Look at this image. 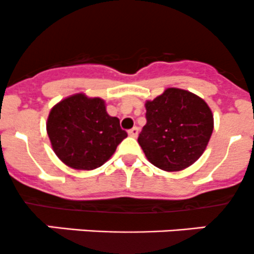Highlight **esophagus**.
<instances>
[{"instance_id":"1","label":"esophagus","mask_w":254,"mask_h":254,"mask_svg":"<svg viewBox=\"0 0 254 254\" xmlns=\"http://www.w3.org/2000/svg\"><path fill=\"white\" fill-rule=\"evenodd\" d=\"M128 134H129L130 137H133V138H137V135H138V128H137V127H133L132 129L128 130Z\"/></svg>"}]
</instances>
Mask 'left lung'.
<instances>
[{
	"label": "left lung",
	"mask_w": 254,
	"mask_h": 254,
	"mask_svg": "<svg viewBox=\"0 0 254 254\" xmlns=\"http://www.w3.org/2000/svg\"><path fill=\"white\" fill-rule=\"evenodd\" d=\"M144 106L147 124L138 143L147 159L165 172H179L194 164L213 130V115L205 100L188 90L168 87Z\"/></svg>",
	"instance_id": "1"
}]
</instances>
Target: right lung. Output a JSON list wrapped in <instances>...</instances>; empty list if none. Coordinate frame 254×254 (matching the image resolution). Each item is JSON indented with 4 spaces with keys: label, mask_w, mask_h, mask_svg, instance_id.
I'll use <instances>...</instances> for the list:
<instances>
[{
    "label": "right lung",
    "mask_w": 254,
    "mask_h": 254,
    "mask_svg": "<svg viewBox=\"0 0 254 254\" xmlns=\"http://www.w3.org/2000/svg\"><path fill=\"white\" fill-rule=\"evenodd\" d=\"M47 133L57 157L76 170L101 167L127 137L120 120L107 114L105 100L84 92L70 95L52 107Z\"/></svg>",
    "instance_id": "obj_1"
}]
</instances>
